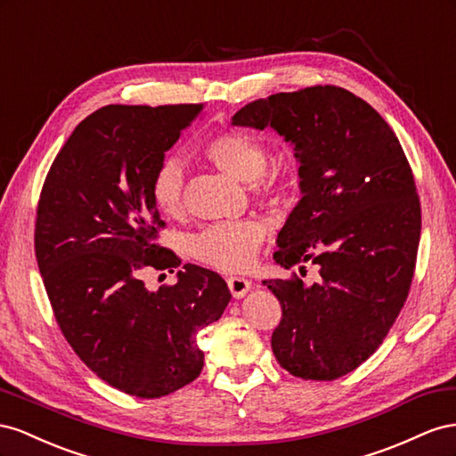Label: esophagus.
Here are the masks:
<instances>
[{
	"instance_id": "esophagus-1",
	"label": "esophagus",
	"mask_w": 456,
	"mask_h": 456,
	"mask_svg": "<svg viewBox=\"0 0 456 456\" xmlns=\"http://www.w3.org/2000/svg\"><path fill=\"white\" fill-rule=\"evenodd\" d=\"M227 284H229L231 294L235 297H244L246 294H248V290L252 289V282L248 279H244V277H231L227 281Z\"/></svg>"
}]
</instances>
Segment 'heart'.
<instances>
[{
    "label": "heart",
    "instance_id": "1",
    "mask_svg": "<svg viewBox=\"0 0 456 456\" xmlns=\"http://www.w3.org/2000/svg\"><path fill=\"white\" fill-rule=\"evenodd\" d=\"M202 154L217 170L244 183H254L265 174L267 147L248 132L219 134L204 142ZM185 170L179 159H164L151 181L156 208L166 216L183 212ZM265 239V225L257 219L219 221L206 227L192 240V252L200 262L224 271H244L254 262L259 244Z\"/></svg>",
    "mask_w": 456,
    "mask_h": 456
}]
</instances>
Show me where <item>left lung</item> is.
<instances>
[{"mask_svg":"<svg viewBox=\"0 0 456 456\" xmlns=\"http://www.w3.org/2000/svg\"><path fill=\"white\" fill-rule=\"evenodd\" d=\"M231 124L292 145L302 199L273 259L319 265L314 284L262 281L282 307L273 354L297 379H340L382 344L411 289L420 202L405 152L369 102L334 86L257 99Z\"/></svg>","mask_w":456,"mask_h":456,"instance_id":"left-lung-1","label":"left lung"}]
</instances>
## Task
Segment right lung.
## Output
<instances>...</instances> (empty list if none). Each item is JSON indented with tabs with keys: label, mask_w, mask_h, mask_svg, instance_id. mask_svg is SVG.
Here are the masks:
<instances>
[{
	"label": "right lung",
	"mask_w": 456,
	"mask_h": 456,
	"mask_svg": "<svg viewBox=\"0 0 456 456\" xmlns=\"http://www.w3.org/2000/svg\"><path fill=\"white\" fill-rule=\"evenodd\" d=\"M202 105H107L76 126L51 164L37 204L36 259L55 319L101 380L154 399L204 367L200 329L231 300L217 273L192 264L149 290L142 271L179 267L152 242L164 221L151 181Z\"/></svg>",
	"instance_id": "1"
}]
</instances>
